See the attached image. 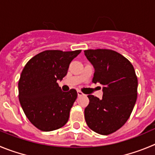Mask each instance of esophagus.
<instances>
[{"instance_id":"esophagus-1","label":"esophagus","mask_w":155,"mask_h":155,"mask_svg":"<svg viewBox=\"0 0 155 155\" xmlns=\"http://www.w3.org/2000/svg\"><path fill=\"white\" fill-rule=\"evenodd\" d=\"M77 95H78V97H82V96H83V93H82L81 91H79V90H78L77 91Z\"/></svg>"}]
</instances>
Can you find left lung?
Segmentation results:
<instances>
[{"mask_svg":"<svg viewBox=\"0 0 155 155\" xmlns=\"http://www.w3.org/2000/svg\"><path fill=\"white\" fill-rule=\"evenodd\" d=\"M95 69L93 83L103 87V98L89 95L85 109L88 127L97 134L108 135L124 124L131 114L137 97V78L127 58L110 49L85 50Z\"/></svg>","mask_w":155,"mask_h":155,"instance_id":"1","label":"left lung"}]
</instances>
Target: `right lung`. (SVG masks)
<instances>
[{"label": "right lung", "instance_id": "obj_1", "mask_svg": "<svg viewBox=\"0 0 155 155\" xmlns=\"http://www.w3.org/2000/svg\"><path fill=\"white\" fill-rule=\"evenodd\" d=\"M81 50H46L31 58L18 82V97L24 113L42 131H51L67 123L77 98L74 89L62 91L57 81L67 74L69 64Z\"/></svg>", "mask_w": 155, "mask_h": 155}]
</instances>
